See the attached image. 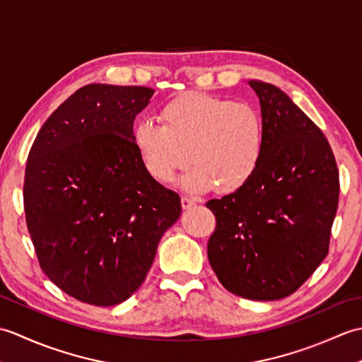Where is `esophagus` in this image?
Here are the masks:
<instances>
[{
  "label": "esophagus",
  "mask_w": 362,
  "mask_h": 362,
  "mask_svg": "<svg viewBox=\"0 0 362 362\" xmlns=\"http://www.w3.org/2000/svg\"><path fill=\"white\" fill-rule=\"evenodd\" d=\"M194 205H196V199L188 197V196H182V206H183V210L193 209Z\"/></svg>",
  "instance_id": "34e87169"
}]
</instances>
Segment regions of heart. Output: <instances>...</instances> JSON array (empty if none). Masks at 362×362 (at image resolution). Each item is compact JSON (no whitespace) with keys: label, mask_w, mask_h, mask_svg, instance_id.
I'll return each instance as SVG.
<instances>
[{"label":"heart","mask_w":362,"mask_h":362,"mask_svg":"<svg viewBox=\"0 0 362 362\" xmlns=\"http://www.w3.org/2000/svg\"><path fill=\"white\" fill-rule=\"evenodd\" d=\"M158 118L161 124L143 119L132 130L134 148L156 182H173L189 158L194 165L182 187L193 193L214 187L222 194L236 193L257 173L264 124L250 104L187 91L161 105Z\"/></svg>","instance_id":"heart-1"}]
</instances>
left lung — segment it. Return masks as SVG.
<instances>
[{"label": "left lung", "mask_w": 362, "mask_h": 362, "mask_svg": "<svg viewBox=\"0 0 362 362\" xmlns=\"http://www.w3.org/2000/svg\"><path fill=\"white\" fill-rule=\"evenodd\" d=\"M249 86L259 99L263 157L247 185L205 204L216 216L206 253L227 291L279 300L327 257L339 173L325 135L284 91L261 81Z\"/></svg>", "instance_id": "obj_1"}]
</instances>
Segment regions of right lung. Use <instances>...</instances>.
I'll return each instance as SVG.
<instances>
[{
    "label": "right lung",
    "instance_id": "1",
    "mask_svg": "<svg viewBox=\"0 0 362 362\" xmlns=\"http://www.w3.org/2000/svg\"><path fill=\"white\" fill-rule=\"evenodd\" d=\"M153 90L90 83L38 130L25 174V213L42 271L96 306L141 286L180 197L146 173L134 121Z\"/></svg>",
    "mask_w": 362,
    "mask_h": 362
}]
</instances>
